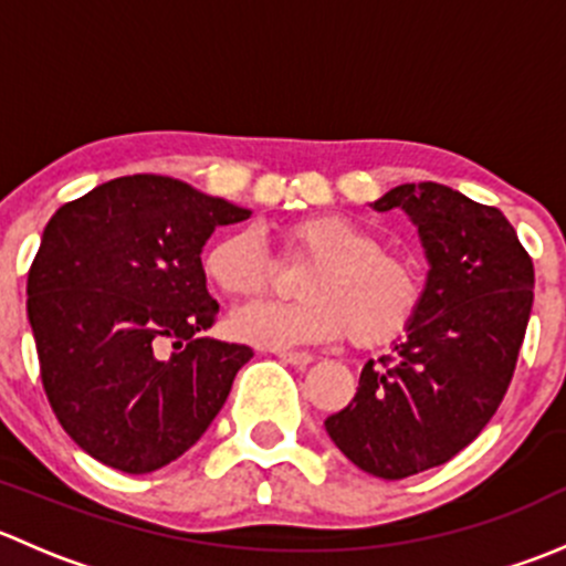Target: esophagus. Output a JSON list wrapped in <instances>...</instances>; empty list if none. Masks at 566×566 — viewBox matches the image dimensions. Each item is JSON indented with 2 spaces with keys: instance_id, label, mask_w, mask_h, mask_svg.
Wrapping results in <instances>:
<instances>
[{
  "instance_id": "34e87169",
  "label": "esophagus",
  "mask_w": 566,
  "mask_h": 566,
  "mask_svg": "<svg viewBox=\"0 0 566 566\" xmlns=\"http://www.w3.org/2000/svg\"><path fill=\"white\" fill-rule=\"evenodd\" d=\"M273 353H276V358H279V361H284V364H293V367H306V364H312V356H310V353L287 350V347H279V350H273Z\"/></svg>"
}]
</instances>
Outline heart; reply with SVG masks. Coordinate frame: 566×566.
I'll return each instance as SVG.
<instances>
[{"mask_svg": "<svg viewBox=\"0 0 566 566\" xmlns=\"http://www.w3.org/2000/svg\"><path fill=\"white\" fill-rule=\"evenodd\" d=\"M284 254L312 260L293 304H254L230 319L232 336L260 347L331 342L350 334L356 347H384L410 328L424 301V276L413 256L342 213H310L282 230ZM205 276L232 298H256L271 287L273 260L251 230L216 238L202 256Z\"/></svg>", "mask_w": 566, "mask_h": 566, "instance_id": "b5f03b06", "label": "heart"}]
</instances>
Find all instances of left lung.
Segmentation results:
<instances>
[{"label": "left lung", "mask_w": 566, "mask_h": 566, "mask_svg": "<svg viewBox=\"0 0 566 566\" xmlns=\"http://www.w3.org/2000/svg\"><path fill=\"white\" fill-rule=\"evenodd\" d=\"M375 208H402L419 227L424 301L408 339L361 369L325 430L361 471L405 479L460 454L499 410L534 304V262L499 208L441 182H405Z\"/></svg>", "instance_id": "8db88e82"}]
</instances>
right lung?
Here are the masks:
<instances>
[{
    "label": "right lung",
    "instance_id": "obj_1",
    "mask_svg": "<svg viewBox=\"0 0 566 566\" xmlns=\"http://www.w3.org/2000/svg\"><path fill=\"white\" fill-rule=\"evenodd\" d=\"M247 208L164 175H128L65 202L27 279L40 380L62 430L123 473L180 458L227 402L247 345L208 339L202 247Z\"/></svg>",
    "mask_w": 566,
    "mask_h": 566
}]
</instances>
